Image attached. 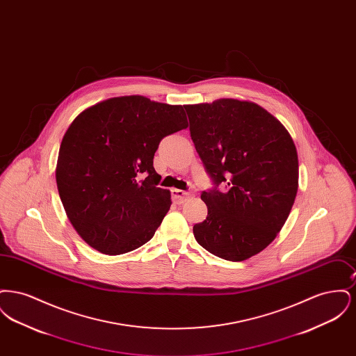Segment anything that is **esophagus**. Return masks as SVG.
Listing matches in <instances>:
<instances>
[{"instance_id": "esophagus-1", "label": "esophagus", "mask_w": 356, "mask_h": 356, "mask_svg": "<svg viewBox=\"0 0 356 356\" xmlns=\"http://www.w3.org/2000/svg\"><path fill=\"white\" fill-rule=\"evenodd\" d=\"M170 193H172L173 202L176 204L186 203L189 197L193 196V193L189 191H181V189H176V188L170 189Z\"/></svg>"}]
</instances>
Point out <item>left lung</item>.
<instances>
[{
  "label": "left lung",
  "mask_w": 356,
  "mask_h": 356,
  "mask_svg": "<svg viewBox=\"0 0 356 356\" xmlns=\"http://www.w3.org/2000/svg\"><path fill=\"white\" fill-rule=\"evenodd\" d=\"M184 108L192 141L215 184L202 193L208 215L193 225L195 238L218 257L247 260L271 244L295 202L299 161L293 140L254 102L220 99Z\"/></svg>",
  "instance_id": "1"
}]
</instances>
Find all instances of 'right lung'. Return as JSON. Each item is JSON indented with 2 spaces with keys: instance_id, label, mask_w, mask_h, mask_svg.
Returning a JSON list of instances; mask_svg holds the SVG:
<instances>
[{
  "instance_id": "obj_1",
  "label": "right lung",
  "mask_w": 356,
  "mask_h": 356,
  "mask_svg": "<svg viewBox=\"0 0 356 356\" xmlns=\"http://www.w3.org/2000/svg\"><path fill=\"white\" fill-rule=\"evenodd\" d=\"M188 127L181 105L122 96L81 112L63 137L56 167L69 221L92 248L131 252L152 238L170 211V192L153 156L163 137Z\"/></svg>"
}]
</instances>
